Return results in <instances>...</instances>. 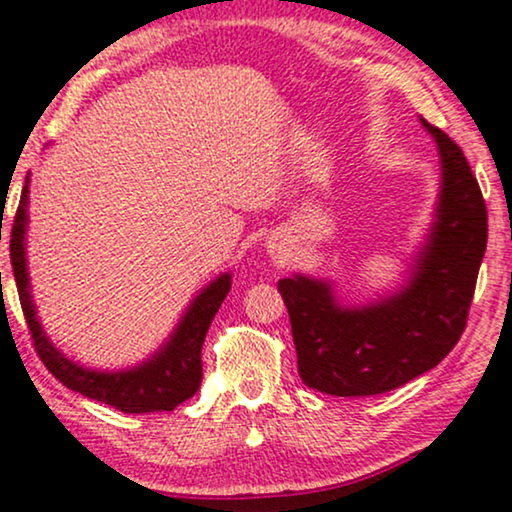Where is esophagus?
Here are the masks:
<instances>
[{
    "label": "esophagus",
    "instance_id": "1",
    "mask_svg": "<svg viewBox=\"0 0 512 512\" xmlns=\"http://www.w3.org/2000/svg\"><path fill=\"white\" fill-rule=\"evenodd\" d=\"M268 249H273V251H275V249H280V246L275 244V242H268Z\"/></svg>",
    "mask_w": 512,
    "mask_h": 512
}]
</instances>
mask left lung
Returning <instances> with one entry per match:
<instances>
[{
  "label": "left lung",
  "mask_w": 512,
  "mask_h": 512,
  "mask_svg": "<svg viewBox=\"0 0 512 512\" xmlns=\"http://www.w3.org/2000/svg\"><path fill=\"white\" fill-rule=\"evenodd\" d=\"M441 150L436 220L400 292L340 306L326 280L278 282L292 323L299 376L340 398L395 390L426 374L458 345L486 251V203L460 146L422 119Z\"/></svg>",
  "instance_id": "left-lung-1"
}]
</instances>
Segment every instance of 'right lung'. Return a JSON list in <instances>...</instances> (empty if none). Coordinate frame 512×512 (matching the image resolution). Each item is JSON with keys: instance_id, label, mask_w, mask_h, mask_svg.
Listing matches in <instances>:
<instances>
[{"instance_id": "1", "label": "right lung", "mask_w": 512, "mask_h": 512, "mask_svg": "<svg viewBox=\"0 0 512 512\" xmlns=\"http://www.w3.org/2000/svg\"><path fill=\"white\" fill-rule=\"evenodd\" d=\"M28 177L23 186L21 201L11 227V268L18 287V299H21L23 316H26L30 338H33L35 352L47 366V371L62 381L66 388L86 395L90 400L105 402L114 410L126 414L143 412H172L174 407L189 400L201 386L203 364L201 347L206 340L215 314L220 304L225 302L227 292L232 287V275L222 273L215 278L198 297L191 302L189 309L165 347H160L148 362L134 366L126 371H95L83 369L69 357H64L50 338L42 330L38 316H35V304L30 299L28 268H26V225H28Z\"/></svg>"}]
</instances>
